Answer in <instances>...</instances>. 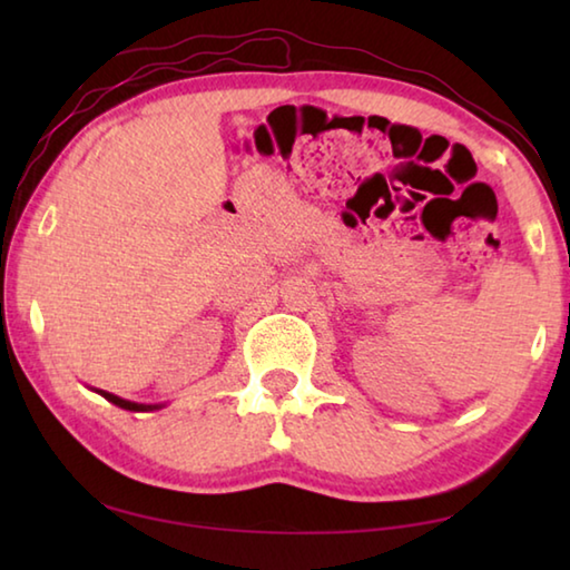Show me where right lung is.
<instances>
[{"label":"right lung","instance_id":"add662e5","mask_svg":"<svg viewBox=\"0 0 570 570\" xmlns=\"http://www.w3.org/2000/svg\"><path fill=\"white\" fill-rule=\"evenodd\" d=\"M105 400L108 402H112V404H118V407H122V410H130V412H148V410H158L156 404H138V402H128V400H122V397H118V394H110V392H100Z\"/></svg>","mask_w":570,"mask_h":570}]
</instances>
